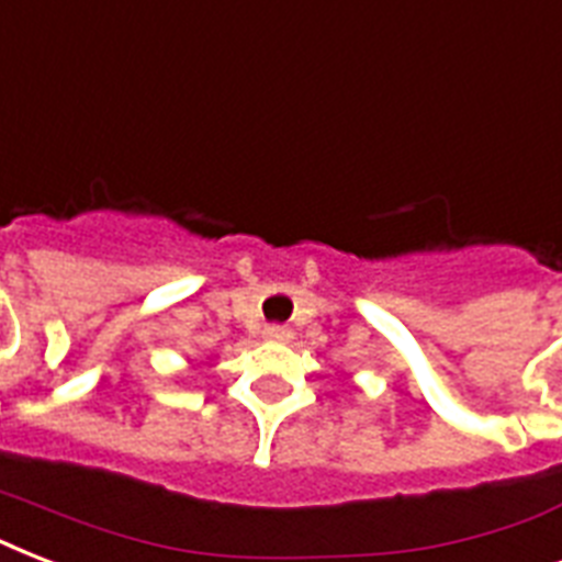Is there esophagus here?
Instances as JSON below:
<instances>
[{
  "label": "esophagus",
  "instance_id": "34e87169",
  "mask_svg": "<svg viewBox=\"0 0 562 562\" xmlns=\"http://www.w3.org/2000/svg\"><path fill=\"white\" fill-rule=\"evenodd\" d=\"M262 335H265V341H273V344H289L291 341L289 326H268Z\"/></svg>",
  "mask_w": 562,
  "mask_h": 562
}]
</instances>
